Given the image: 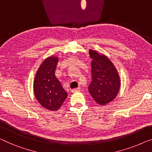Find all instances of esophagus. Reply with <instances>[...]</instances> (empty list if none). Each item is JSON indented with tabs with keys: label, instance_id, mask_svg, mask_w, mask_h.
Here are the masks:
<instances>
[{
	"label": "esophagus",
	"instance_id": "esophagus-1",
	"mask_svg": "<svg viewBox=\"0 0 152 152\" xmlns=\"http://www.w3.org/2000/svg\"><path fill=\"white\" fill-rule=\"evenodd\" d=\"M80 91V88H74V89H72L71 90V92H72V93H74V92H79Z\"/></svg>",
	"mask_w": 152,
	"mask_h": 152
}]
</instances>
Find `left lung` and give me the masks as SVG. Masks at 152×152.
I'll return each instance as SVG.
<instances>
[{
  "instance_id": "left-lung-1",
  "label": "left lung",
  "mask_w": 152,
  "mask_h": 152,
  "mask_svg": "<svg viewBox=\"0 0 152 152\" xmlns=\"http://www.w3.org/2000/svg\"><path fill=\"white\" fill-rule=\"evenodd\" d=\"M89 53L92 59L89 92L98 104L105 105L113 101L119 91V75L113 63L105 55L91 49Z\"/></svg>"
}]
</instances>
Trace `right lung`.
<instances>
[{
    "mask_svg": "<svg viewBox=\"0 0 152 152\" xmlns=\"http://www.w3.org/2000/svg\"><path fill=\"white\" fill-rule=\"evenodd\" d=\"M58 58L45 59L36 72L34 81L36 99L42 106L50 111H57L66 99L68 94L56 77Z\"/></svg>",
    "mask_w": 152,
    "mask_h": 152,
    "instance_id": "obj_1",
    "label": "right lung"
}]
</instances>
